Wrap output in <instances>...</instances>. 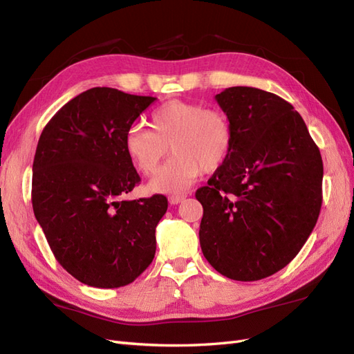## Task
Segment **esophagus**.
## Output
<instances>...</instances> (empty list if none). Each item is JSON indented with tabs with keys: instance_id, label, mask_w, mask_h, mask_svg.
<instances>
[{
	"instance_id": "obj_1",
	"label": "esophagus",
	"mask_w": 354,
	"mask_h": 354,
	"mask_svg": "<svg viewBox=\"0 0 354 354\" xmlns=\"http://www.w3.org/2000/svg\"><path fill=\"white\" fill-rule=\"evenodd\" d=\"M185 195H173V196H169L168 198V201H169V203L171 205H177V203H180V202H183L185 201Z\"/></svg>"
}]
</instances>
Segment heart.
<instances>
[{
	"mask_svg": "<svg viewBox=\"0 0 354 354\" xmlns=\"http://www.w3.org/2000/svg\"><path fill=\"white\" fill-rule=\"evenodd\" d=\"M151 128L133 127L125 136V152L146 176L156 173L168 147L173 159L149 183L156 194H181L201 173L218 169L233 146V127L227 115L202 104L169 100L151 115Z\"/></svg>",
	"mask_w": 354,
	"mask_h": 354,
	"instance_id": "obj_1",
	"label": "heart"
}]
</instances>
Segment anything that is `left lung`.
I'll return each instance as SVG.
<instances>
[{"instance_id": "left-lung-1", "label": "left lung", "mask_w": 354, "mask_h": 354, "mask_svg": "<svg viewBox=\"0 0 354 354\" xmlns=\"http://www.w3.org/2000/svg\"><path fill=\"white\" fill-rule=\"evenodd\" d=\"M216 100L232 122L233 146L196 190L201 248L229 279L260 281L289 264L313 232L322 156L301 115L279 95L230 87Z\"/></svg>"}]
</instances>
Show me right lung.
I'll use <instances>...</instances> for the list:
<instances>
[{
  "instance_id": "1",
  "label": "right lung",
  "mask_w": 354,
  "mask_h": 354,
  "mask_svg": "<svg viewBox=\"0 0 354 354\" xmlns=\"http://www.w3.org/2000/svg\"><path fill=\"white\" fill-rule=\"evenodd\" d=\"M156 97L94 87L68 102L38 140L32 207L63 269L95 288L131 283L152 263L164 195L127 201L140 183L125 136Z\"/></svg>"
}]
</instances>
